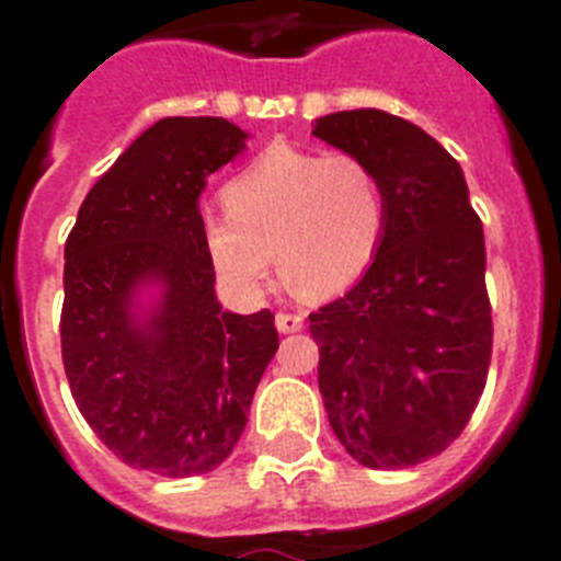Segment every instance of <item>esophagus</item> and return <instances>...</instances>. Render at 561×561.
Listing matches in <instances>:
<instances>
[{
  "label": "esophagus",
  "instance_id": "esophagus-1",
  "mask_svg": "<svg viewBox=\"0 0 561 561\" xmlns=\"http://www.w3.org/2000/svg\"><path fill=\"white\" fill-rule=\"evenodd\" d=\"M275 325L280 334H295V331L304 329V317L300 314H286V311H280V314L275 317Z\"/></svg>",
  "mask_w": 561,
  "mask_h": 561
}]
</instances>
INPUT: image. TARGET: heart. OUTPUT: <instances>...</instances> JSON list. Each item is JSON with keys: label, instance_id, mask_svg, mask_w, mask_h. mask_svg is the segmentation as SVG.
I'll use <instances>...</instances> for the list:
<instances>
[{"label": "heart", "instance_id": "1", "mask_svg": "<svg viewBox=\"0 0 561 561\" xmlns=\"http://www.w3.org/2000/svg\"><path fill=\"white\" fill-rule=\"evenodd\" d=\"M225 213H207L202 241L216 275L241 297L270 286L277 264L306 297L348 289L374 264L385 199L374 171L351 153L270 146L225 187Z\"/></svg>", "mask_w": 561, "mask_h": 561}]
</instances>
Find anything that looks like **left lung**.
<instances>
[{"label":"left lung","instance_id":"left-lung-1","mask_svg":"<svg viewBox=\"0 0 561 561\" xmlns=\"http://www.w3.org/2000/svg\"><path fill=\"white\" fill-rule=\"evenodd\" d=\"M311 134L365 162L385 199L374 264L309 314L325 413L362 466L408 469L463 433L485 388L483 225L458 162L410 121L354 108L325 114Z\"/></svg>","mask_w":561,"mask_h":561}]
</instances>
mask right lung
<instances>
[{
  "mask_svg": "<svg viewBox=\"0 0 561 561\" xmlns=\"http://www.w3.org/2000/svg\"><path fill=\"white\" fill-rule=\"evenodd\" d=\"M247 137L225 117L153 123L87 193L64 247L72 399L123 463L162 478L225 463L277 351L270 309L221 311L202 241L199 193Z\"/></svg>",
  "mask_w": 561,
  "mask_h": 561,
  "instance_id": "right-lung-1",
  "label": "right lung"
}]
</instances>
